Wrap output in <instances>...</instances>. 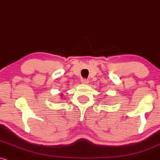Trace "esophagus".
Returning <instances> with one entry per match:
<instances>
[{"mask_svg": "<svg viewBox=\"0 0 160 160\" xmlns=\"http://www.w3.org/2000/svg\"><path fill=\"white\" fill-rule=\"evenodd\" d=\"M82 83L84 84H87L88 83V80L86 79V78H83V79L82 80Z\"/></svg>", "mask_w": 160, "mask_h": 160, "instance_id": "obj_1", "label": "esophagus"}]
</instances>
